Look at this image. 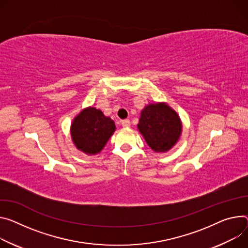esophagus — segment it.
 Returning <instances> with one entry per match:
<instances>
[{"label":"esophagus","mask_w":248,"mask_h":248,"mask_svg":"<svg viewBox=\"0 0 248 248\" xmlns=\"http://www.w3.org/2000/svg\"><path fill=\"white\" fill-rule=\"evenodd\" d=\"M121 124H122V125H123L124 127H128V126L130 125V121H129V120H123V121L121 122Z\"/></svg>","instance_id":"obj_1"}]
</instances>
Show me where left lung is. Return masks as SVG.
<instances>
[{
	"label": "left lung",
	"instance_id": "1",
	"mask_svg": "<svg viewBox=\"0 0 248 248\" xmlns=\"http://www.w3.org/2000/svg\"><path fill=\"white\" fill-rule=\"evenodd\" d=\"M138 127L147 144L156 152H165L175 145L182 131L176 111L165 104L145 107Z\"/></svg>",
	"mask_w": 248,
	"mask_h": 248
}]
</instances>
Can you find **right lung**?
Instances as JSON below:
<instances>
[{"mask_svg": "<svg viewBox=\"0 0 248 248\" xmlns=\"http://www.w3.org/2000/svg\"><path fill=\"white\" fill-rule=\"evenodd\" d=\"M116 125L100 109L88 108L82 110L71 124V137L80 150L89 154L99 153L114 133Z\"/></svg>", "mask_w": 248, "mask_h": 248, "instance_id": "right-lung-1", "label": "right lung"}]
</instances>
